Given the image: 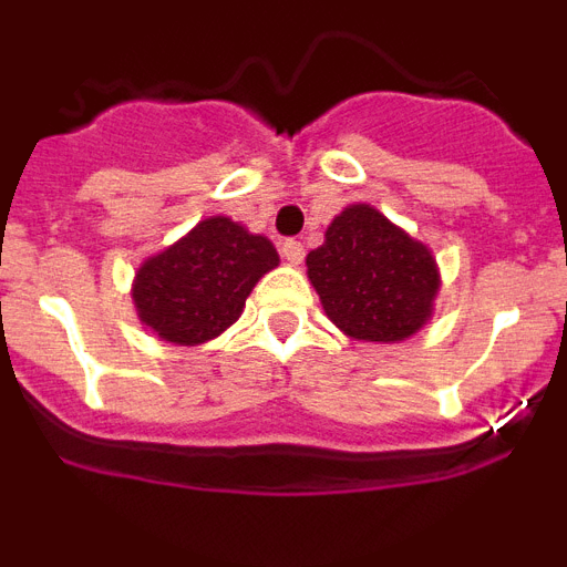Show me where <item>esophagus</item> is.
<instances>
[{
	"label": "esophagus",
	"mask_w": 567,
	"mask_h": 567,
	"mask_svg": "<svg viewBox=\"0 0 567 567\" xmlns=\"http://www.w3.org/2000/svg\"><path fill=\"white\" fill-rule=\"evenodd\" d=\"M280 255H284V258H287V264H292V267H298L300 260H303V255H307V249H303V244H300V240H284V244H280Z\"/></svg>",
	"instance_id": "34e87169"
}]
</instances>
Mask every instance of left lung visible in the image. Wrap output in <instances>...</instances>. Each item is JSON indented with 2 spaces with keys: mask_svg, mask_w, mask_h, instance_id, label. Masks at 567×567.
<instances>
[{
  "mask_svg": "<svg viewBox=\"0 0 567 567\" xmlns=\"http://www.w3.org/2000/svg\"><path fill=\"white\" fill-rule=\"evenodd\" d=\"M307 278L334 327L365 343L417 334L432 320L443 284L423 240L360 202L334 215L323 244L307 255Z\"/></svg>",
  "mask_w": 567,
  "mask_h": 567,
  "instance_id": "obj_1",
  "label": "left lung"
}]
</instances>
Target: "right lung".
<instances>
[{
	"instance_id": "right-lung-1",
	"label": "right lung",
	"mask_w": 567,
	"mask_h": 567,
	"mask_svg": "<svg viewBox=\"0 0 567 567\" xmlns=\"http://www.w3.org/2000/svg\"><path fill=\"white\" fill-rule=\"evenodd\" d=\"M280 264L267 235L209 215L135 269L133 307L155 338L198 346L227 332L260 278Z\"/></svg>"
}]
</instances>
